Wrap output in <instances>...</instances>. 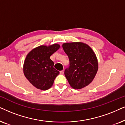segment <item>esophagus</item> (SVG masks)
Instances as JSON below:
<instances>
[{
  "label": "esophagus",
  "instance_id": "1",
  "mask_svg": "<svg viewBox=\"0 0 125 125\" xmlns=\"http://www.w3.org/2000/svg\"><path fill=\"white\" fill-rule=\"evenodd\" d=\"M64 73V71L63 70H62L60 71V74H63Z\"/></svg>",
  "mask_w": 125,
  "mask_h": 125
}]
</instances>
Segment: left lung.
<instances>
[{
    "label": "left lung",
    "mask_w": 125,
    "mask_h": 125,
    "mask_svg": "<svg viewBox=\"0 0 125 125\" xmlns=\"http://www.w3.org/2000/svg\"><path fill=\"white\" fill-rule=\"evenodd\" d=\"M63 50L69 57V67L64 75L74 89H81L90 83L98 69V63L94 51L82 42L64 43Z\"/></svg>",
    "instance_id": "left-lung-1"
}]
</instances>
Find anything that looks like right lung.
Listing matches in <instances>:
<instances>
[{"instance_id": "1", "label": "right lung", "mask_w": 125, "mask_h": 125, "mask_svg": "<svg viewBox=\"0 0 125 125\" xmlns=\"http://www.w3.org/2000/svg\"><path fill=\"white\" fill-rule=\"evenodd\" d=\"M60 45L40 46L32 49L26 56L23 73L28 81L36 89L46 90L54 83L59 72L54 68L50 56L59 49Z\"/></svg>"}]
</instances>
